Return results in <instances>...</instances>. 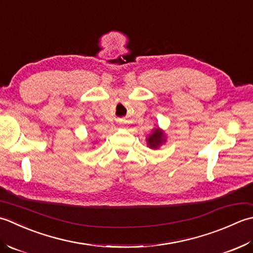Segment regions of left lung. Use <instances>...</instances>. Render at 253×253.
I'll return each instance as SVG.
<instances>
[{
    "instance_id": "obj_1",
    "label": "left lung",
    "mask_w": 253,
    "mask_h": 253,
    "mask_svg": "<svg viewBox=\"0 0 253 253\" xmlns=\"http://www.w3.org/2000/svg\"><path fill=\"white\" fill-rule=\"evenodd\" d=\"M165 134L164 132L161 130L159 127L154 128L152 134H149L148 137H147V145L149 148H153V149H156L159 146L162 145L164 142H166L165 140Z\"/></svg>"
}]
</instances>
